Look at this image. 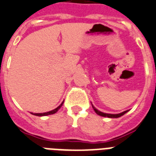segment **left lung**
<instances>
[{
  "instance_id": "8db88e82",
  "label": "left lung",
  "mask_w": 156,
  "mask_h": 156,
  "mask_svg": "<svg viewBox=\"0 0 156 156\" xmlns=\"http://www.w3.org/2000/svg\"><path fill=\"white\" fill-rule=\"evenodd\" d=\"M92 105V104H91ZM92 108L93 109H94V111L96 112V114H98V115H100V116H107V117H109V118H117V117H120V116H123L124 114L126 113L128 111H125L123 112H121V113H119V114H108V113H104V112H102L99 111V110H97V109L95 108V107L93 106L92 105Z\"/></svg>"
}]
</instances>
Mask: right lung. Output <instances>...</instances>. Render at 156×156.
<instances>
[{
	"label": "right lung",
	"instance_id": "add662e5",
	"mask_svg": "<svg viewBox=\"0 0 156 156\" xmlns=\"http://www.w3.org/2000/svg\"><path fill=\"white\" fill-rule=\"evenodd\" d=\"M64 102H62V104L60 105V106H58L56 108L53 109V110H52V111L50 112H44V113H32L33 115H35V116H47V115H51V114H54L56 113V112L58 111L59 109L61 108V107L62 106V104H63Z\"/></svg>",
	"mask_w": 156,
	"mask_h": 156
}]
</instances>
